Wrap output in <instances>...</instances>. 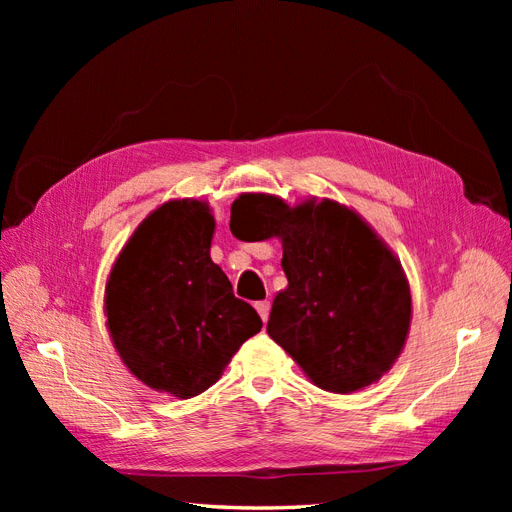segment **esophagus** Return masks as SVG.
I'll use <instances>...</instances> for the list:
<instances>
[{"label": "esophagus", "mask_w": 512, "mask_h": 512, "mask_svg": "<svg viewBox=\"0 0 512 512\" xmlns=\"http://www.w3.org/2000/svg\"><path fill=\"white\" fill-rule=\"evenodd\" d=\"M256 309H258V314H260L262 322H267V320H269V312H271V303H269V301H258V303H256Z\"/></svg>", "instance_id": "esophagus-1"}]
</instances>
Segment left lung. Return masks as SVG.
Instances as JSON below:
<instances>
[{
    "mask_svg": "<svg viewBox=\"0 0 512 512\" xmlns=\"http://www.w3.org/2000/svg\"><path fill=\"white\" fill-rule=\"evenodd\" d=\"M230 230L241 239H282L288 288L273 301L267 333L309 380L352 393L391 369L410 329V286L359 215L333 200L290 209L282 198L241 194Z\"/></svg>",
    "mask_w": 512,
    "mask_h": 512,
    "instance_id": "8db88e82",
    "label": "left lung"
}]
</instances>
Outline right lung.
I'll return each mask as SVG.
<instances>
[{
  "mask_svg": "<svg viewBox=\"0 0 512 512\" xmlns=\"http://www.w3.org/2000/svg\"><path fill=\"white\" fill-rule=\"evenodd\" d=\"M213 228L205 203L162 205L136 228L106 284V324L121 361L181 399L207 391L262 327L209 256Z\"/></svg>",
  "mask_w": 512,
  "mask_h": 512,
  "instance_id": "1",
  "label": "right lung"
}]
</instances>
